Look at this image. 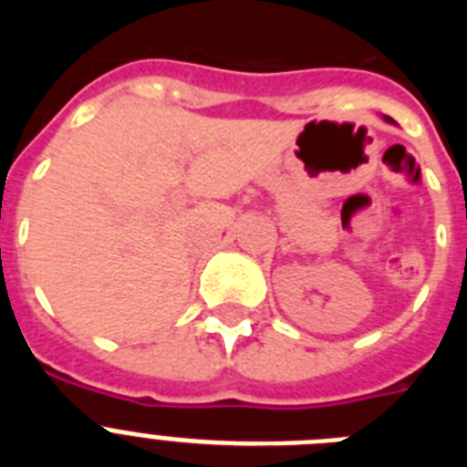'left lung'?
Masks as SVG:
<instances>
[{
    "mask_svg": "<svg viewBox=\"0 0 467 467\" xmlns=\"http://www.w3.org/2000/svg\"><path fill=\"white\" fill-rule=\"evenodd\" d=\"M388 119V117H386ZM388 121H393V119H388Z\"/></svg>",
    "mask_w": 467,
    "mask_h": 467,
    "instance_id": "left-lung-1",
    "label": "left lung"
}]
</instances>
